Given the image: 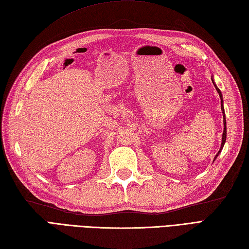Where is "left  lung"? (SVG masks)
Segmentation results:
<instances>
[{"mask_svg": "<svg viewBox=\"0 0 249 249\" xmlns=\"http://www.w3.org/2000/svg\"><path fill=\"white\" fill-rule=\"evenodd\" d=\"M212 82H213V84H214V87H215V89H216V91L218 92V94H219V97H220V104H221V111H223V118H224V133H223V137H221V145H220V149H219V151H218V153L217 154H216V156H215V158L214 160H216V158H217V156H218V154L219 153L221 152V150H223V147H224V144H225V142H226V138H227V127H226V118H225V110H224V106H223V95H221V92H220V89L216 87V84H215V82H214V80H213V78H212Z\"/></svg>", "mask_w": 249, "mask_h": 249, "instance_id": "1", "label": "left lung"}]
</instances>
